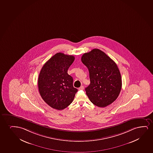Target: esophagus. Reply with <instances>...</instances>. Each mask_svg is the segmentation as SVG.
Here are the masks:
<instances>
[{
  "mask_svg": "<svg viewBox=\"0 0 153 153\" xmlns=\"http://www.w3.org/2000/svg\"><path fill=\"white\" fill-rule=\"evenodd\" d=\"M83 89H84V87H83V85H82L79 88V90H83Z\"/></svg>",
  "mask_w": 153,
  "mask_h": 153,
  "instance_id": "obj_1",
  "label": "esophagus"
}]
</instances>
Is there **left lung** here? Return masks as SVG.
<instances>
[{
    "instance_id": "obj_1",
    "label": "left lung",
    "mask_w": 153,
    "mask_h": 153,
    "mask_svg": "<svg viewBox=\"0 0 153 153\" xmlns=\"http://www.w3.org/2000/svg\"><path fill=\"white\" fill-rule=\"evenodd\" d=\"M82 61L89 72L90 84L85 90L90 101L100 107L112 103L117 99L122 86L117 64L98 49L83 54Z\"/></svg>"
}]
</instances>
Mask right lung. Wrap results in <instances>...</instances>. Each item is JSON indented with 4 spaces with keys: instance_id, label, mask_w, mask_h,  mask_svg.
Masks as SVG:
<instances>
[{
    "instance_id": "1",
    "label": "right lung",
    "mask_w": 153,
    "mask_h": 153,
    "mask_svg": "<svg viewBox=\"0 0 153 153\" xmlns=\"http://www.w3.org/2000/svg\"><path fill=\"white\" fill-rule=\"evenodd\" d=\"M75 57L57 53L42 66L38 77V89L42 99L54 109L62 110L72 103L78 90L68 73Z\"/></svg>"
}]
</instances>
